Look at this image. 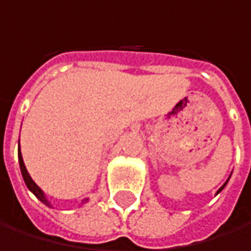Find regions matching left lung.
I'll return each mask as SVG.
<instances>
[{
	"mask_svg": "<svg viewBox=\"0 0 251 251\" xmlns=\"http://www.w3.org/2000/svg\"><path fill=\"white\" fill-rule=\"evenodd\" d=\"M226 181H228V180H226ZM226 183H224V184H223V186H221V187H220V190H218V192H217V193H220V192H221V190H223V189H224V187H226Z\"/></svg>",
	"mask_w": 251,
	"mask_h": 251,
	"instance_id": "8db88e82",
	"label": "left lung"
}]
</instances>
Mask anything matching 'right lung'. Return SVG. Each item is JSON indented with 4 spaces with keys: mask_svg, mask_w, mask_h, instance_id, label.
<instances>
[{
    "mask_svg": "<svg viewBox=\"0 0 251 251\" xmlns=\"http://www.w3.org/2000/svg\"><path fill=\"white\" fill-rule=\"evenodd\" d=\"M19 163H20V170H22V175H23V178H25V186H27V189H28L40 202H43L45 205L50 206L49 201L46 199V196H45V193H43V190L31 180V177L28 175V172H27V169H25V161H23V157H22V152H20V147H19Z\"/></svg>",
    "mask_w": 251,
    "mask_h": 251,
    "instance_id": "add662e5",
    "label": "right lung"
}]
</instances>
